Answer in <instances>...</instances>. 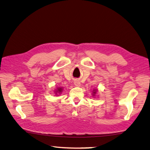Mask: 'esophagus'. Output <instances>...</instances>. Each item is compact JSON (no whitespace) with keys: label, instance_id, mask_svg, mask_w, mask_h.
<instances>
[{"label":"esophagus","instance_id":"34e87169","mask_svg":"<svg viewBox=\"0 0 150 150\" xmlns=\"http://www.w3.org/2000/svg\"><path fill=\"white\" fill-rule=\"evenodd\" d=\"M74 84H75V85L76 86H78V87H79V86H81V83H80V81H75Z\"/></svg>","mask_w":150,"mask_h":150}]
</instances>
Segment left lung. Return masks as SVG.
Wrapping results in <instances>:
<instances>
[{
  "mask_svg": "<svg viewBox=\"0 0 150 150\" xmlns=\"http://www.w3.org/2000/svg\"><path fill=\"white\" fill-rule=\"evenodd\" d=\"M97 91H98V90H97L96 89H95L94 90H93V96H94V95L96 94V93L97 92Z\"/></svg>",
  "mask_w": 150,
  "mask_h": 150,
  "instance_id": "left-lung-1",
  "label": "left lung"
}]
</instances>
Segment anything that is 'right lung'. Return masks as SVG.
<instances>
[{
  "label": "right lung",
  "mask_w": 150,
  "mask_h": 150,
  "mask_svg": "<svg viewBox=\"0 0 150 150\" xmlns=\"http://www.w3.org/2000/svg\"><path fill=\"white\" fill-rule=\"evenodd\" d=\"M62 90H63L62 88H60V87L58 88H57V90H56V91H55V93H56V94H57L58 93H60L62 92Z\"/></svg>",
  "instance_id": "1"
}]
</instances>
